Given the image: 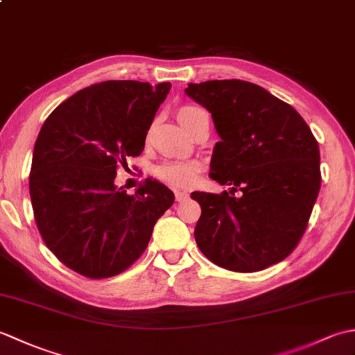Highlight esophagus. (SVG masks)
<instances>
[{
	"label": "esophagus",
	"instance_id": "obj_1",
	"mask_svg": "<svg viewBox=\"0 0 355 355\" xmlns=\"http://www.w3.org/2000/svg\"><path fill=\"white\" fill-rule=\"evenodd\" d=\"M187 198H189V193H187V192H184V191H175V201L182 202V201H184Z\"/></svg>",
	"mask_w": 355,
	"mask_h": 355
}]
</instances>
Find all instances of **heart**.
Wrapping results in <instances>:
<instances>
[{"label":"heart","mask_w":355,"mask_h":355,"mask_svg":"<svg viewBox=\"0 0 355 355\" xmlns=\"http://www.w3.org/2000/svg\"><path fill=\"white\" fill-rule=\"evenodd\" d=\"M198 108L195 107H182L177 111V119L182 123L189 117L193 111ZM157 175L164 182L173 186H191L198 177V166L192 162H168L155 169Z\"/></svg>","instance_id":"b5f03b06"}]
</instances>
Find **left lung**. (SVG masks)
<instances>
[{"label": "left lung", "mask_w": 355, "mask_h": 355, "mask_svg": "<svg viewBox=\"0 0 355 355\" xmlns=\"http://www.w3.org/2000/svg\"><path fill=\"white\" fill-rule=\"evenodd\" d=\"M184 93L212 114L220 135L210 178L232 186V195L191 193L201 206L200 250L239 273L284 261L302 238L320 189L319 145L310 126L252 82L207 80L187 84Z\"/></svg>", "instance_id": "obj_1"}]
</instances>
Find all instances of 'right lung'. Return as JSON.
<instances>
[{
    "instance_id": "obj_1",
    "label": "right lung",
    "mask_w": 355,
    "mask_h": 355,
    "mask_svg": "<svg viewBox=\"0 0 355 355\" xmlns=\"http://www.w3.org/2000/svg\"><path fill=\"white\" fill-rule=\"evenodd\" d=\"M171 82L107 80L80 89L45 120L33 149L30 198L45 245L87 277L122 273L145 252L173 193L146 180L134 195L114 180L145 148Z\"/></svg>"
}]
</instances>
